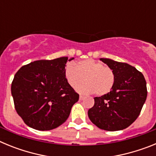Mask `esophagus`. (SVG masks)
<instances>
[{
	"label": "esophagus",
	"mask_w": 156,
	"mask_h": 156,
	"mask_svg": "<svg viewBox=\"0 0 156 156\" xmlns=\"http://www.w3.org/2000/svg\"><path fill=\"white\" fill-rule=\"evenodd\" d=\"M83 99H84V97H83V96H82V95H80V100L82 101V100H83Z\"/></svg>",
	"instance_id": "obj_1"
}]
</instances>
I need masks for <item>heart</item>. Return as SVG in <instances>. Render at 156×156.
I'll return each mask as SVG.
<instances>
[{"mask_svg": "<svg viewBox=\"0 0 156 156\" xmlns=\"http://www.w3.org/2000/svg\"><path fill=\"white\" fill-rule=\"evenodd\" d=\"M66 80L72 87H76L83 81L86 83L77 88L81 93L102 96L112 89L115 81L113 72L109 67L94 59H86L75 65L73 62L66 64L64 69Z\"/></svg>", "mask_w": 156, "mask_h": 156, "instance_id": "1", "label": "heart"}]
</instances>
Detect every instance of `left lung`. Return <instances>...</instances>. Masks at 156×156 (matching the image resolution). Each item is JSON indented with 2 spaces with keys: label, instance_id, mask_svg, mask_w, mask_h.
<instances>
[{
  "label": "left lung",
  "instance_id": "8db88e82",
  "mask_svg": "<svg viewBox=\"0 0 156 156\" xmlns=\"http://www.w3.org/2000/svg\"><path fill=\"white\" fill-rule=\"evenodd\" d=\"M100 60L112 70L115 81L110 92L94 98V105L88 110L89 119L105 130L126 129L137 119L145 102V79L140 72L127 63L110 58Z\"/></svg>",
  "mask_w": 156,
  "mask_h": 156
}]
</instances>
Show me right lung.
I'll list each match as a JSON object with an SVG mask.
<instances>
[{
	"label": "right lung",
	"instance_id": "obj_1",
	"mask_svg": "<svg viewBox=\"0 0 156 156\" xmlns=\"http://www.w3.org/2000/svg\"><path fill=\"white\" fill-rule=\"evenodd\" d=\"M73 58L38 60L19 69L12 83L17 113L30 127L38 130L57 128L68 119L79 100L66 80L64 69Z\"/></svg>",
	"mask_w": 156,
	"mask_h": 156
}]
</instances>
